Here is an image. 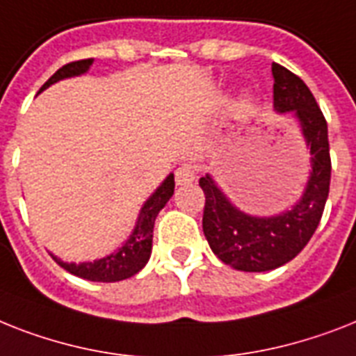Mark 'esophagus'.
Segmentation results:
<instances>
[{
    "mask_svg": "<svg viewBox=\"0 0 356 356\" xmlns=\"http://www.w3.org/2000/svg\"><path fill=\"white\" fill-rule=\"evenodd\" d=\"M197 177V168L193 164H181L177 170H175V183L184 186V184H190L195 181Z\"/></svg>",
    "mask_w": 356,
    "mask_h": 356,
    "instance_id": "34e87169",
    "label": "esophagus"
}]
</instances>
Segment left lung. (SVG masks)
Wrapping results in <instances>:
<instances>
[{
    "label": "left lung",
    "instance_id": "1",
    "mask_svg": "<svg viewBox=\"0 0 356 356\" xmlns=\"http://www.w3.org/2000/svg\"><path fill=\"white\" fill-rule=\"evenodd\" d=\"M273 76L274 108L293 113L311 149L313 172L302 199L278 216L256 218L234 207L210 175L199 179L207 199L203 232L208 245L221 261L245 273L273 270L302 252L322 219L331 183L327 122L313 93L280 63H273Z\"/></svg>",
    "mask_w": 356,
    "mask_h": 356
}]
</instances>
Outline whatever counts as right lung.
Returning a JSON list of instances; mask_svg holds the SVG:
<instances>
[{"label":"right lung","mask_w":356,"mask_h":356,"mask_svg":"<svg viewBox=\"0 0 356 356\" xmlns=\"http://www.w3.org/2000/svg\"><path fill=\"white\" fill-rule=\"evenodd\" d=\"M93 58L88 60H78V62L65 63L63 67H60L53 76L49 78L47 82L43 83L40 93L43 89H47L49 86L56 83L58 80L63 78L78 76L83 74L91 67ZM173 188H175V181H173V173H170L168 177L164 179V183L155 190L152 197L144 203L143 210L138 213L137 227L129 236V239L122 247L118 248L117 252L109 254L102 259H95V261L86 263H63L62 259H58L53 256L54 261L62 268H65L67 273L74 274L78 278L89 280V282H120V280L131 278L140 270V268L148 263L149 254H152V241H153V225H155V218L157 213L164 208V204L168 203L170 197L173 195Z\"/></svg>","instance_id":"add662e5"}]
</instances>
